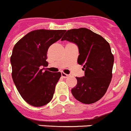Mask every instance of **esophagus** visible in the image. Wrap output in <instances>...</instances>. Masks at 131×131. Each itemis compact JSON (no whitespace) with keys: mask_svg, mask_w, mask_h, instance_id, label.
I'll use <instances>...</instances> for the list:
<instances>
[{"mask_svg":"<svg viewBox=\"0 0 131 131\" xmlns=\"http://www.w3.org/2000/svg\"><path fill=\"white\" fill-rule=\"evenodd\" d=\"M61 75H62V77H63V78H67V77H69V75H68V74L64 73H63V72L61 73Z\"/></svg>","mask_w":131,"mask_h":131,"instance_id":"34e87169","label":"esophagus"}]
</instances>
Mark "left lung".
Here are the masks:
<instances>
[{
    "instance_id": "8db88e82",
    "label": "left lung",
    "mask_w": 131,
    "mask_h": 131,
    "mask_svg": "<svg viewBox=\"0 0 131 131\" xmlns=\"http://www.w3.org/2000/svg\"><path fill=\"white\" fill-rule=\"evenodd\" d=\"M61 40L78 47L77 62L84 71V76L76 77L77 84L71 89L73 96L86 104L98 101L107 91L112 77L114 57L110 44L86 28L68 30Z\"/></svg>"
}]
</instances>
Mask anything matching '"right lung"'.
I'll use <instances>...</instances> for the list:
<instances>
[{
    "label": "right lung",
    "instance_id": "obj_1",
    "mask_svg": "<svg viewBox=\"0 0 131 131\" xmlns=\"http://www.w3.org/2000/svg\"><path fill=\"white\" fill-rule=\"evenodd\" d=\"M66 30H35L25 35L14 47L10 58L12 77L16 89L27 103L35 107L52 99L60 72L42 71L48 66L47 51L60 40Z\"/></svg>",
    "mask_w": 131,
    "mask_h": 131
}]
</instances>
